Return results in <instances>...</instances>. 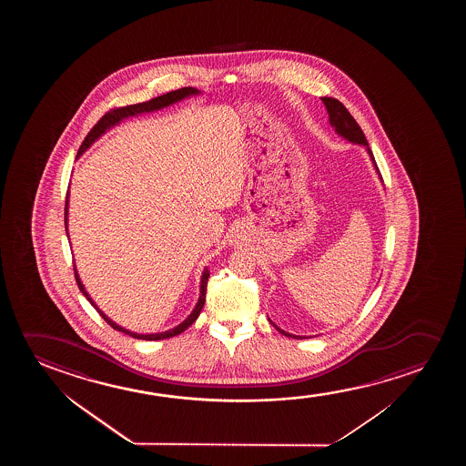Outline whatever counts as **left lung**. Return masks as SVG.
<instances>
[{
	"mask_svg": "<svg viewBox=\"0 0 466 466\" xmlns=\"http://www.w3.org/2000/svg\"><path fill=\"white\" fill-rule=\"evenodd\" d=\"M321 102L325 103L326 111H328V115H329V124H331V127L336 130V134L345 138V140L350 141V143L361 145V147H366V151H368L370 160H372V166L376 168L377 175H379V178L382 181V177H380V173H379L376 160H374V156H372V151L370 149V145H368V140H366V137H364L363 130L358 126L357 121L353 119V116L349 113V109L345 108L344 105L339 102V100H336V98H331V96H321ZM268 321H270V325L274 326L275 329L281 332L283 336L294 339H304L302 336H294V334L283 331L279 326L275 325L272 319H268Z\"/></svg>",
	"mask_w": 466,
	"mask_h": 466,
	"instance_id": "8db88e82",
	"label": "left lung"
}]
</instances>
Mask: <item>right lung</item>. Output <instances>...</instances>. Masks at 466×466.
Listing matches in <instances>:
<instances>
[{
  "label": "right lung",
  "instance_id": "1",
  "mask_svg": "<svg viewBox=\"0 0 466 466\" xmlns=\"http://www.w3.org/2000/svg\"><path fill=\"white\" fill-rule=\"evenodd\" d=\"M202 92L198 89H194V87H183V89L172 90V92H167L164 96H156V98H151L149 102L137 103V105H130V106H124V108H116L113 111H109L106 115L103 116L100 121L96 122L94 128L90 130L87 137L84 138L83 145L79 147V151H77V157L79 156H83L84 151H87L94 143H96L103 134H106L109 128L115 127L117 124H121L124 119H127V117H132V116H140L145 115V113H154V111H159V109L167 108V106H170V105H175V103L183 102L186 98H189V96H200ZM68 198H70V189H68V194H66V204H65V229H66V236H68ZM75 277H76L77 288L81 289V293L87 298L90 304L96 307V312L102 315V319L108 323L111 328H115L116 331L124 332V334H128V336H132L134 339H143V340H160V339H168L173 338V336H178L181 332L187 329L189 326L198 319V315H200V310H202V307L205 304V294H207V281H208V277H210V272H208V268H205L204 272H202V277H200V294H198V300L196 307L192 309V312L187 315V319L185 321H181L178 326H175L172 329H168V331L164 332H153V334H140V332L130 331V329H126V328H122V326L115 323L113 319H109L108 315H105L103 310L98 309V306L96 304V300L90 298V294L86 291V288H84L83 281L79 279V274H77L76 266H75Z\"/></svg>",
  "mask_w": 466,
  "mask_h": 466
}]
</instances>
